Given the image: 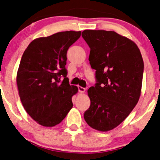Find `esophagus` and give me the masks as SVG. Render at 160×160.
Returning a JSON list of instances; mask_svg holds the SVG:
<instances>
[{"label":"esophagus","instance_id":"34e87169","mask_svg":"<svg viewBox=\"0 0 160 160\" xmlns=\"http://www.w3.org/2000/svg\"><path fill=\"white\" fill-rule=\"evenodd\" d=\"M85 90H86V89H85V88L80 87V86H79V87H78V91H79V92H80V93H83V92H85Z\"/></svg>","mask_w":160,"mask_h":160}]
</instances>
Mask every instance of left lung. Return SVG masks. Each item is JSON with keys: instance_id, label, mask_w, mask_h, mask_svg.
<instances>
[{"instance_id": "1", "label": "left lung", "mask_w": 160, "mask_h": 160, "mask_svg": "<svg viewBox=\"0 0 160 160\" xmlns=\"http://www.w3.org/2000/svg\"><path fill=\"white\" fill-rule=\"evenodd\" d=\"M82 37L90 48L89 61L96 83L88 90L90 108L84 113L88 125L111 130L125 120L138 103L144 62L135 42L114 31L85 30Z\"/></svg>"}]
</instances>
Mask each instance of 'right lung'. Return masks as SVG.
Instances as JSON below:
<instances>
[{
  "label": "right lung",
  "instance_id": "1",
  "mask_svg": "<svg viewBox=\"0 0 160 160\" xmlns=\"http://www.w3.org/2000/svg\"><path fill=\"white\" fill-rule=\"evenodd\" d=\"M81 32L65 31L40 38L22 54L17 73L19 96L26 112L45 127L61 122L72 108L78 88L70 85L67 51Z\"/></svg>",
  "mask_w": 160,
  "mask_h": 160
}]
</instances>
